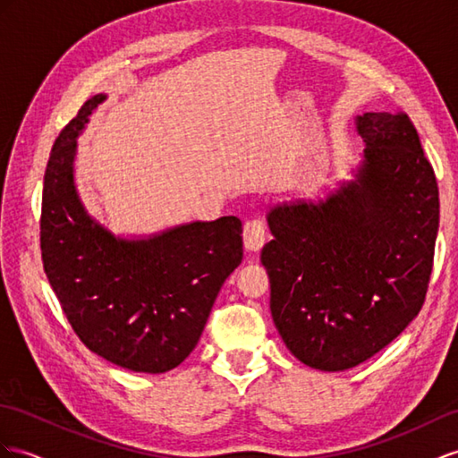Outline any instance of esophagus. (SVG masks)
<instances>
[{
  "label": "esophagus",
  "mask_w": 458,
  "mask_h": 458,
  "mask_svg": "<svg viewBox=\"0 0 458 458\" xmlns=\"http://www.w3.org/2000/svg\"><path fill=\"white\" fill-rule=\"evenodd\" d=\"M243 245L248 251H259L265 243L267 232H265V225L261 220L251 218L243 225Z\"/></svg>",
  "instance_id": "34e87169"
}]
</instances>
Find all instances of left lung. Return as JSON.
Listing matches in <instances>:
<instances>
[{"instance_id":"8db88e82","label":"left lung","mask_w":458,"mask_h":458,"mask_svg":"<svg viewBox=\"0 0 458 458\" xmlns=\"http://www.w3.org/2000/svg\"><path fill=\"white\" fill-rule=\"evenodd\" d=\"M361 160L319 201L267 213L261 263L286 348L319 371L377 354L426 298L439 230V191L406 114L356 115Z\"/></svg>"}]
</instances>
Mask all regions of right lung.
<instances>
[{
  "mask_svg": "<svg viewBox=\"0 0 458 458\" xmlns=\"http://www.w3.org/2000/svg\"><path fill=\"white\" fill-rule=\"evenodd\" d=\"M104 100L89 98L54 143L42 191V263L90 352L129 371L164 373L191 354L222 284L242 263V220H195L122 238L90 216L75 185L77 137Z\"/></svg>",
  "mask_w": 458,
  "mask_h": 458,
  "instance_id": "1",
  "label": "right lung"
}]
</instances>
